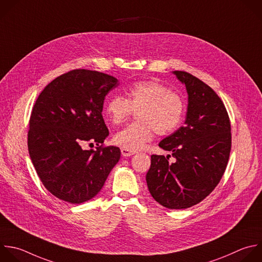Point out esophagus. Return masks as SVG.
Masks as SVG:
<instances>
[{"instance_id": "34e87169", "label": "esophagus", "mask_w": 262, "mask_h": 262, "mask_svg": "<svg viewBox=\"0 0 262 262\" xmlns=\"http://www.w3.org/2000/svg\"><path fill=\"white\" fill-rule=\"evenodd\" d=\"M135 153H136V151L127 150V149H124V148H122V149H121V154H122L123 156H125V157H127V156H132V155H134Z\"/></svg>"}]
</instances>
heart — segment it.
Segmentation results:
<instances>
[{
    "label": "heart",
    "instance_id": "heart-1",
    "mask_svg": "<svg viewBox=\"0 0 262 262\" xmlns=\"http://www.w3.org/2000/svg\"><path fill=\"white\" fill-rule=\"evenodd\" d=\"M126 99L111 98L104 108L107 120L112 124L124 122L133 113L138 122L132 123L114 136V143L127 150L137 151L154 138L175 132L185 112L183 98L170 92L166 85L155 79L132 83L125 90Z\"/></svg>",
    "mask_w": 262,
    "mask_h": 262
}]
</instances>
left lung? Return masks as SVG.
Segmentation results:
<instances>
[{"label": "left lung", "mask_w": 262, "mask_h": 262, "mask_svg": "<svg viewBox=\"0 0 262 262\" xmlns=\"http://www.w3.org/2000/svg\"><path fill=\"white\" fill-rule=\"evenodd\" d=\"M185 84L188 107L185 125L158 145L171 152L151 155L146 175L152 198L167 209H187L205 200L218 185L231 149L226 108L209 85L184 71H173Z\"/></svg>", "instance_id": "8db88e82"}]
</instances>
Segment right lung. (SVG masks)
<instances>
[{"label":"right lung","instance_id":"1","mask_svg":"<svg viewBox=\"0 0 262 262\" xmlns=\"http://www.w3.org/2000/svg\"><path fill=\"white\" fill-rule=\"evenodd\" d=\"M118 84L108 74L77 69L52 80L39 95L28 148L41 182L57 199L70 204L92 200L119 161L118 147L103 146L109 130L102 115L105 97ZM85 141H96L97 150L82 149Z\"/></svg>","mask_w":262,"mask_h":262}]
</instances>
